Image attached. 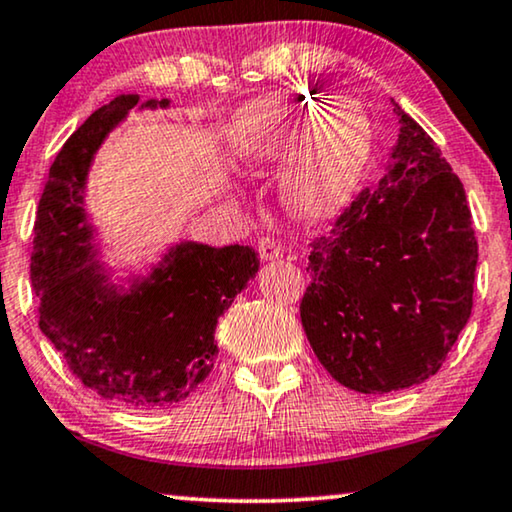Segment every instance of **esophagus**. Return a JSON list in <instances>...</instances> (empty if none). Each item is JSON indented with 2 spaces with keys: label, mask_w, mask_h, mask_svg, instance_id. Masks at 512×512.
Masks as SVG:
<instances>
[{
  "label": "esophagus",
  "mask_w": 512,
  "mask_h": 512,
  "mask_svg": "<svg viewBox=\"0 0 512 512\" xmlns=\"http://www.w3.org/2000/svg\"><path fill=\"white\" fill-rule=\"evenodd\" d=\"M256 249L258 254H261L263 261H275V258L282 256V244H279L275 237H258L256 242Z\"/></svg>",
  "instance_id": "obj_1"
}]
</instances>
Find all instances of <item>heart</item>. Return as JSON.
Segmentation results:
<instances>
[{
  "instance_id": "1",
  "label": "heart",
  "mask_w": 512,
  "mask_h": 512,
  "mask_svg": "<svg viewBox=\"0 0 512 512\" xmlns=\"http://www.w3.org/2000/svg\"><path fill=\"white\" fill-rule=\"evenodd\" d=\"M233 132L240 144L270 151L303 142L286 179V198L307 219H321L347 205L373 149V128L361 104L326 102L305 90H286L247 104Z\"/></svg>"
}]
</instances>
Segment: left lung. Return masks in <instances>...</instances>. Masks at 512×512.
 Instances as JSON below:
<instances>
[{
	"label": "left lung",
	"instance_id": "1",
	"mask_svg": "<svg viewBox=\"0 0 512 512\" xmlns=\"http://www.w3.org/2000/svg\"><path fill=\"white\" fill-rule=\"evenodd\" d=\"M401 135L382 179L312 240L305 335L333 380L389 394L436 375L473 310L478 240L466 191L394 102Z\"/></svg>",
	"mask_w": 512,
	"mask_h": 512
}]
</instances>
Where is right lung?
I'll return each instance as SVG.
<instances>
[{
  "label": "right lung",
  "instance_id": "obj_1",
  "mask_svg": "<svg viewBox=\"0 0 512 512\" xmlns=\"http://www.w3.org/2000/svg\"><path fill=\"white\" fill-rule=\"evenodd\" d=\"M137 102L121 95L104 104L58 151L34 221L30 275L41 333L76 380L107 401L153 410L186 401L205 382L219 352V317L261 261L240 244H179L130 293L102 284L88 265L79 191L97 146Z\"/></svg>",
  "mask_w": 512,
  "mask_h": 512
}]
</instances>
